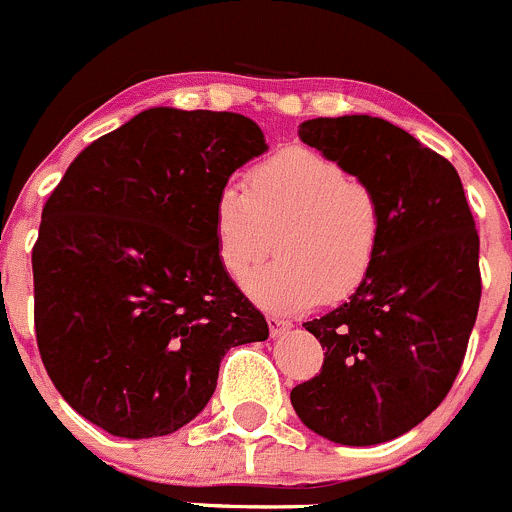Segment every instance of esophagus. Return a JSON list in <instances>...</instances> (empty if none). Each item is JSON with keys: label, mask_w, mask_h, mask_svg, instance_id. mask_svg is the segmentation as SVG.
<instances>
[{"label": "esophagus", "mask_w": 512, "mask_h": 512, "mask_svg": "<svg viewBox=\"0 0 512 512\" xmlns=\"http://www.w3.org/2000/svg\"><path fill=\"white\" fill-rule=\"evenodd\" d=\"M266 321H268V333H271L273 338H276V336H283V333H286L288 328L293 326L291 321H286V318H278V316H268Z\"/></svg>", "instance_id": "34e87169"}]
</instances>
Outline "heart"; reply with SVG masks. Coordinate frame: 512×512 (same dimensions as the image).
Returning a JSON list of instances; mask_svg holds the SVG:
<instances>
[{"mask_svg":"<svg viewBox=\"0 0 512 512\" xmlns=\"http://www.w3.org/2000/svg\"><path fill=\"white\" fill-rule=\"evenodd\" d=\"M273 236L278 258L244 281L258 306L293 313L321 298L341 301L381 254V201L333 156L288 146L251 166L246 189L226 184L214 199L216 254L226 273L244 276L271 251Z\"/></svg>","mask_w":512,"mask_h":512,"instance_id":"obj_1","label":"heart"}]
</instances>
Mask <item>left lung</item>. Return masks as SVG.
<instances>
[{
    "label": "left lung",
    "instance_id": "8db88e82",
    "mask_svg": "<svg viewBox=\"0 0 512 512\" xmlns=\"http://www.w3.org/2000/svg\"><path fill=\"white\" fill-rule=\"evenodd\" d=\"M298 136L376 191L383 244L346 303L303 323L326 353L291 391L293 411L333 443H386L426 421L463 366L480 306L478 231L455 166L391 121L321 116Z\"/></svg>",
    "mask_w": 512,
    "mask_h": 512
}]
</instances>
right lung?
I'll return each instance as SVG.
<instances>
[{"instance_id":"obj_1","label":"right lung","mask_w":512,"mask_h":512,"mask_svg":"<svg viewBox=\"0 0 512 512\" xmlns=\"http://www.w3.org/2000/svg\"><path fill=\"white\" fill-rule=\"evenodd\" d=\"M266 149L249 116L156 106L91 141L49 194L34 331L86 421L119 438L174 433L214 396L226 351L268 338L214 239L216 194Z\"/></svg>"}]
</instances>
